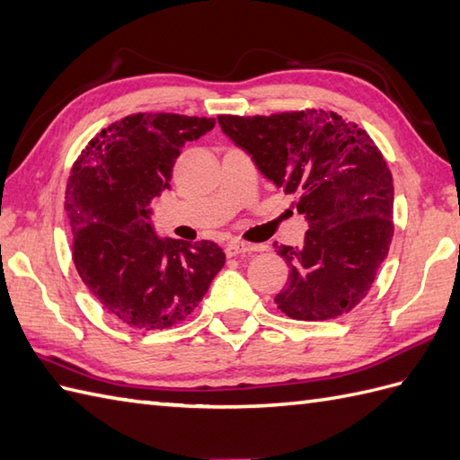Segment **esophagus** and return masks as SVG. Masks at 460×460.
Listing matches in <instances>:
<instances>
[{
  "label": "esophagus",
  "mask_w": 460,
  "mask_h": 460,
  "mask_svg": "<svg viewBox=\"0 0 460 460\" xmlns=\"http://www.w3.org/2000/svg\"><path fill=\"white\" fill-rule=\"evenodd\" d=\"M253 252H257V245L238 242V240L226 243V253L228 255H242V253H253Z\"/></svg>",
  "instance_id": "1"
}]
</instances>
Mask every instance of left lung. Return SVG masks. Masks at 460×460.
I'll return each mask as SVG.
<instances>
[{
    "mask_svg": "<svg viewBox=\"0 0 460 460\" xmlns=\"http://www.w3.org/2000/svg\"><path fill=\"white\" fill-rule=\"evenodd\" d=\"M218 125L263 177L296 195L308 222L300 248L275 245L290 269L277 308L305 322L347 314L371 290L394 234L383 154L363 128L322 109L220 115Z\"/></svg>",
    "mask_w": 460,
    "mask_h": 460,
    "instance_id": "1",
    "label": "left lung"
}]
</instances>
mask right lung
Returning a JSON list of instances; mask_svg holds the SVG:
<instances>
[{"instance_id":"obj_1","label":"right lung","mask_w":460,"mask_h":460,"mask_svg":"<svg viewBox=\"0 0 460 460\" xmlns=\"http://www.w3.org/2000/svg\"><path fill=\"white\" fill-rule=\"evenodd\" d=\"M215 119L138 113L101 130L74 164L66 212L74 263L109 314L134 328L185 320L226 263L215 242L160 238L152 200L170 189L181 148Z\"/></svg>"}]
</instances>
